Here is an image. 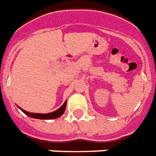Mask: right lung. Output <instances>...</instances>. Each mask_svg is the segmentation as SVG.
I'll return each mask as SVG.
<instances>
[{
  "label": "right lung",
  "mask_w": 156,
  "mask_h": 156,
  "mask_svg": "<svg viewBox=\"0 0 156 156\" xmlns=\"http://www.w3.org/2000/svg\"><path fill=\"white\" fill-rule=\"evenodd\" d=\"M66 104L67 101L63 103L62 106H61L58 110L53 112H49V113L43 114V113H32V112H26V111L23 110L20 107H19L20 110L22 111L23 112L27 115L30 117H32V118H35V119H42V120H50V119H56V118H58L59 116H61L64 112L65 111V108H66Z\"/></svg>",
  "instance_id": "1"
}]
</instances>
